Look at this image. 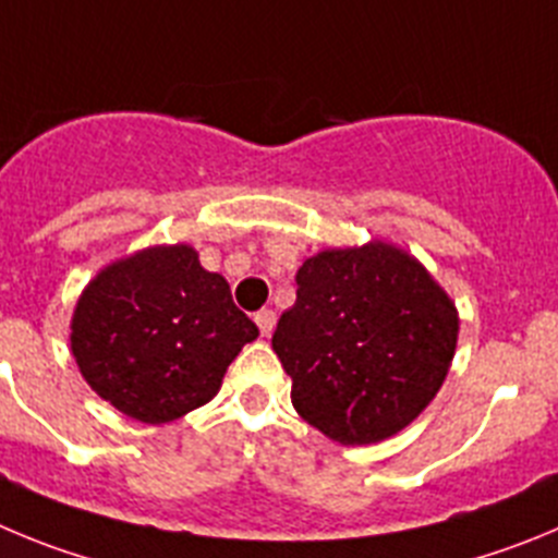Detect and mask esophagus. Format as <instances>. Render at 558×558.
<instances>
[{
    "mask_svg": "<svg viewBox=\"0 0 558 558\" xmlns=\"http://www.w3.org/2000/svg\"><path fill=\"white\" fill-rule=\"evenodd\" d=\"M275 319H278V316H275L272 308H260L258 314H255V325H258L260 336L272 333V330H275Z\"/></svg>",
    "mask_w": 558,
    "mask_h": 558,
    "instance_id": "34e87169",
    "label": "esophagus"
}]
</instances>
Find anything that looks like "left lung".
<instances>
[{
	"instance_id": "obj_1",
	"label": "left lung",
	"mask_w": 558,
	"mask_h": 558,
	"mask_svg": "<svg viewBox=\"0 0 558 558\" xmlns=\"http://www.w3.org/2000/svg\"><path fill=\"white\" fill-rule=\"evenodd\" d=\"M456 339L459 311L428 269L369 242L305 258L272 350L305 423L339 445H373L436 398Z\"/></svg>"
}]
</instances>
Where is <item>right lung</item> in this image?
<instances>
[{"label": "right lung", "instance_id": "obj_1", "mask_svg": "<svg viewBox=\"0 0 558 558\" xmlns=\"http://www.w3.org/2000/svg\"><path fill=\"white\" fill-rule=\"evenodd\" d=\"M258 336L222 275L189 244L147 247L105 267L80 294L72 353L99 398L160 425L208 403Z\"/></svg>", "mask_w": 558, "mask_h": 558}]
</instances>
